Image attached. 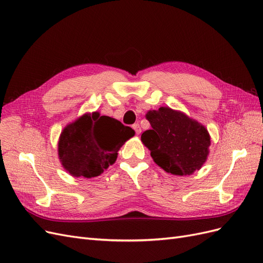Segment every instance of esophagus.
<instances>
[{"label":"esophagus","instance_id":"34e87169","mask_svg":"<svg viewBox=\"0 0 263 263\" xmlns=\"http://www.w3.org/2000/svg\"><path fill=\"white\" fill-rule=\"evenodd\" d=\"M133 128H134L135 133H136L137 135H139V134L141 133V127L139 126L138 123H137V124H134V125H133Z\"/></svg>","mask_w":263,"mask_h":263}]
</instances>
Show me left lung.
Listing matches in <instances>:
<instances>
[{"instance_id": "1", "label": "left lung", "mask_w": 263, "mask_h": 263, "mask_svg": "<svg viewBox=\"0 0 263 263\" xmlns=\"http://www.w3.org/2000/svg\"><path fill=\"white\" fill-rule=\"evenodd\" d=\"M151 128L141 140L161 168L176 176H190L201 169L209 155L211 138L203 125L170 107L149 110Z\"/></svg>"}]
</instances>
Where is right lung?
Returning <instances> with one entry per match:
<instances>
[{
	"label": "right lung",
	"mask_w": 263,
	"mask_h": 263,
	"mask_svg": "<svg viewBox=\"0 0 263 263\" xmlns=\"http://www.w3.org/2000/svg\"><path fill=\"white\" fill-rule=\"evenodd\" d=\"M134 135V129L115 118L98 112L85 114L62 130L59 158L71 176L99 177L115 162L117 151Z\"/></svg>",
	"instance_id": "obj_1"
}]
</instances>
